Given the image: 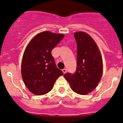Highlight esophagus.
<instances>
[{
    "instance_id": "1",
    "label": "esophagus",
    "mask_w": 123,
    "mask_h": 123,
    "mask_svg": "<svg viewBox=\"0 0 123 123\" xmlns=\"http://www.w3.org/2000/svg\"><path fill=\"white\" fill-rule=\"evenodd\" d=\"M67 69L66 68H64L62 69V72H64V74H65V73L67 72Z\"/></svg>"
}]
</instances>
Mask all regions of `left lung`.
<instances>
[{
  "instance_id": "obj_1",
  "label": "left lung",
  "mask_w": 123,
  "mask_h": 123,
  "mask_svg": "<svg viewBox=\"0 0 123 123\" xmlns=\"http://www.w3.org/2000/svg\"><path fill=\"white\" fill-rule=\"evenodd\" d=\"M77 44L76 69L64 76L76 93L86 94L96 88L103 73L100 52L94 40L84 32L74 33Z\"/></svg>"
}]
</instances>
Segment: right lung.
Returning a JSON list of instances; mask_svg holds the SVG:
<instances>
[{"instance_id":"obj_1","label":"right lung","mask_w":123,"mask_h":123,"mask_svg":"<svg viewBox=\"0 0 123 123\" xmlns=\"http://www.w3.org/2000/svg\"><path fill=\"white\" fill-rule=\"evenodd\" d=\"M62 34L44 31L31 40L24 51L21 75L25 85L36 95L51 91L59 76L64 74L56 67L51 51L62 40Z\"/></svg>"}]
</instances>
